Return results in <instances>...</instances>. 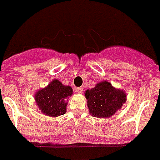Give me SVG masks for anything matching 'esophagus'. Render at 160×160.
Here are the masks:
<instances>
[{
  "label": "esophagus",
  "mask_w": 160,
  "mask_h": 160,
  "mask_svg": "<svg viewBox=\"0 0 160 160\" xmlns=\"http://www.w3.org/2000/svg\"><path fill=\"white\" fill-rule=\"evenodd\" d=\"M75 91L79 94H81L83 92V88L82 87H77V88H75Z\"/></svg>",
  "instance_id": "obj_1"
}]
</instances>
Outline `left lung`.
Wrapping results in <instances>:
<instances>
[{
    "mask_svg": "<svg viewBox=\"0 0 160 160\" xmlns=\"http://www.w3.org/2000/svg\"><path fill=\"white\" fill-rule=\"evenodd\" d=\"M90 113L98 118H107L121 109L127 100L125 91L113 87L108 81L96 84L85 92Z\"/></svg>",
    "mask_w": 160,
    "mask_h": 160,
    "instance_id": "1",
    "label": "left lung"
}]
</instances>
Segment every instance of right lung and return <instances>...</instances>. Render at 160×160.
I'll return each instance as SVG.
<instances>
[{
  "label": "right lung",
  "instance_id": "add662e5",
  "mask_svg": "<svg viewBox=\"0 0 160 160\" xmlns=\"http://www.w3.org/2000/svg\"><path fill=\"white\" fill-rule=\"evenodd\" d=\"M72 94L73 90L70 86L53 80L45 88L37 91L34 98L43 114L56 118L66 112L68 99Z\"/></svg>",
  "mask_w": 160,
  "mask_h": 160
}]
</instances>
